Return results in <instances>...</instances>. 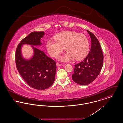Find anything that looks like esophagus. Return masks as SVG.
Wrapping results in <instances>:
<instances>
[{
  "label": "esophagus",
  "instance_id": "obj_1",
  "mask_svg": "<svg viewBox=\"0 0 123 123\" xmlns=\"http://www.w3.org/2000/svg\"><path fill=\"white\" fill-rule=\"evenodd\" d=\"M63 64H60V63H56V65L57 66H61V65H62Z\"/></svg>",
  "mask_w": 123,
  "mask_h": 123
}]
</instances>
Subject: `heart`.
<instances>
[{
	"mask_svg": "<svg viewBox=\"0 0 123 123\" xmlns=\"http://www.w3.org/2000/svg\"><path fill=\"white\" fill-rule=\"evenodd\" d=\"M54 39L46 43L48 53L52 57H56L64 49L67 51L64 56L59 59L68 61L76 59L81 60L84 59L89 52V45L87 37L83 34L73 31H64L56 34Z\"/></svg>",
	"mask_w": 123,
	"mask_h": 123,
	"instance_id": "obj_1",
	"label": "heart"
}]
</instances>
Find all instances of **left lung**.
Here are the masks:
<instances>
[{"instance_id": "8db88e82", "label": "left lung", "mask_w": 123, "mask_h": 123, "mask_svg": "<svg viewBox=\"0 0 123 123\" xmlns=\"http://www.w3.org/2000/svg\"><path fill=\"white\" fill-rule=\"evenodd\" d=\"M91 40V47L87 56L81 62L74 65L72 80L76 83L87 85L99 75L103 63V54L99 41L93 33L87 30Z\"/></svg>"}]
</instances>
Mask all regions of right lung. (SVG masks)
I'll use <instances>...</instances> for the list:
<instances>
[{"mask_svg": "<svg viewBox=\"0 0 123 123\" xmlns=\"http://www.w3.org/2000/svg\"><path fill=\"white\" fill-rule=\"evenodd\" d=\"M44 35L43 31L31 33L18 45L15 54L16 67L20 75L29 86L39 90L47 89L53 85L56 74V62L43 51L34 47L33 58L25 60L22 57L21 49L23 44L41 45L40 40Z\"/></svg>", "mask_w": 123, "mask_h": 123, "instance_id": "obj_1", "label": "right lung"}]
</instances>
